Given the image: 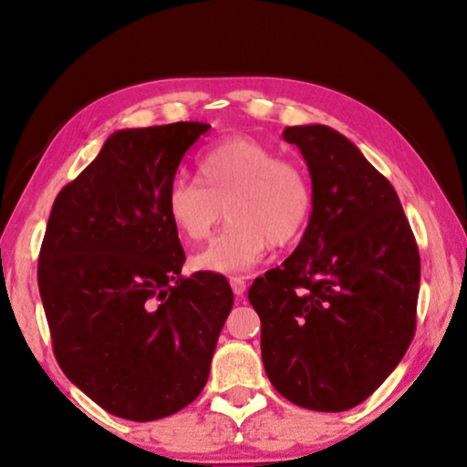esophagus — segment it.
<instances>
[{
	"mask_svg": "<svg viewBox=\"0 0 467 467\" xmlns=\"http://www.w3.org/2000/svg\"><path fill=\"white\" fill-rule=\"evenodd\" d=\"M232 289L235 297H242L246 293V280L244 278H232Z\"/></svg>",
	"mask_w": 467,
	"mask_h": 467,
	"instance_id": "1",
	"label": "esophagus"
}]
</instances>
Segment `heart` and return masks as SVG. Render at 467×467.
Wrapping results in <instances>:
<instances>
[{"label": "heart", "instance_id": "b5f03b06", "mask_svg": "<svg viewBox=\"0 0 467 467\" xmlns=\"http://www.w3.org/2000/svg\"><path fill=\"white\" fill-rule=\"evenodd\" d=\"M195 178L176 176L165 191L171 225L191 242L206 240L227 214V227L193 257L200 270L240 276L270 244H293L308 227L315 191L302 165L253 138H229L197 157Z\"/></svg>", "mask_w": 467, "mask_h": 467}]
</instances>
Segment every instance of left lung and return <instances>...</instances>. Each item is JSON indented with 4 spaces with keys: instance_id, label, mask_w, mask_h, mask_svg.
<instances>
[{
    "instance_id": "1",
    "label": "left lung",
    "mask_w": 467,
    "mask_h": 467,
    "mask_svg": "<svg viewBox=\"0 0 467 467\" xmlns=\"http://www.w3.org/2000/svg\"><path fill=\"white\" fill-rule=\"evenodd\" d=\"M308 163L315 210L285 264L254 278L261 357L274 389L318 412L368 400L417 327L420 257L393 184L325 125L286 127Z\"/></svg>"
}]
</instances>
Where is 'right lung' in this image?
Here are the masks:
<instances>
[{
  "mask_svg": "<svg viewBox=\"0 0 467 467\" xmlns=\"http://www.w3.org/2000/svg\"><path fill=\"white\" fill-rule=\"evenodd\" d=\"M210 130L171 123L120 130L50 210L37 286L57 361L114 417L157 420L191 404L232 312L227 278H184L165 191Z\"/></svg>",
  "mask_w": 467,
  "mask_h": 467,
  "instance_id": "1",
  "label": "right lung"
}]
</instances>
